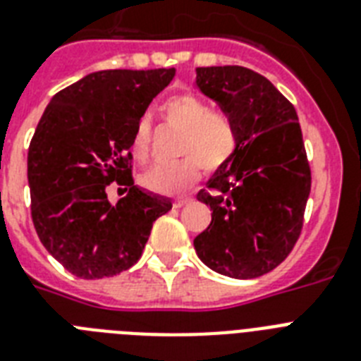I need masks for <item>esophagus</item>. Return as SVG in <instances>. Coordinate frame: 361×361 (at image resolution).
I'll list each match as a JSON object with an SVG mask.
<instances>
[{
	"mask_svg": "<svg viewBox=\"0 0 361 361\" xmlns=\"http://www.w3.org/2000/svg\"><path fill=\"white\" fill-rule=\"evenodd\" d=\"M187 202H191V198L189 197H180L174 200V208H181V206H185Z\"/></svg>",
	"mask_w": 361,
	"mask_h": 361,
	"instance_id": "obj_1",
	"label": "esophagus"
}]
</instances>
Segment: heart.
<instances>
[{
  "label": "heart",
  "mask_w": 361,
  "mask_h": 361,
  "mask_svg": "<svg viewBox=\"0 0 361 361\" xmlns=\"http://www.w3.org/2000/svg\"><path fill=\"white\" fill-rule=\"evenodd\" d=\"M166 123L180 129L176 142L178 161L157 164L142 176V185L149 191L174 195L191 187L200 174L223 169L232 161L240 146L236 125L226 114L214 112L212 104L192 93H178L164 101ZM152 123L144 118L135 125L130 136V153L136 161H147L152 152Z\"/></svg>",
  "instance_id": "obj_1"
}]
</instances>
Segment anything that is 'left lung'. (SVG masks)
Instances as JSON below:
<instances>
[{"label":"left lung","mask_w":361,"mask_h":361,"mask_svg":"<svg viewBox=\"0 0 361 361\" xmlns=\"http://www.w3.org/2000/svg\"><path fill=\"white\" fill-rule=\"evenodd\" d=\"M197 86L236 125L240 146L197 195L212 223L195 249L217 274L255 279L277 268L302 234L311 192L302 127L290 101L251 69L197 67Z\"/></svg>","instance_id":"obj_1"}]
</instances>
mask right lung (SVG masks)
<instances>
[{
  "label": "right lung",
  "instance_id": "add662e5",
  "mask_svg": "<svg viewBox=\"0 0 361 361\" xmlns=\"http://www.w3.org/2000/svg\"><path fill=\"white\" fill-rule=\"evenodd\" d=\"M174 69L92 73L56 93L27 152L31 219L47 251L80 279L112 277L138 262L169 198L133 180L130 136ZM128 195L110 204L106 187Z\"/></svg>",
  "mask_w": 361,
  "mask_h": 361
}]
</instances>
